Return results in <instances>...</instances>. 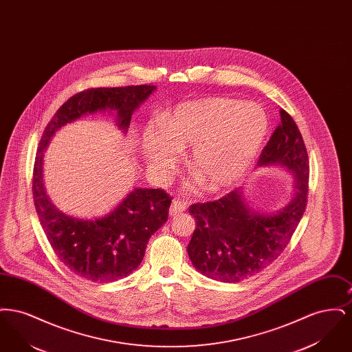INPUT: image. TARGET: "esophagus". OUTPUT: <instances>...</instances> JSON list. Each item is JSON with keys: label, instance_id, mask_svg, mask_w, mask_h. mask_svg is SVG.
I'll return each instance as SVG.
<instances>
[{"label": "esophagus", "instance_id": "34e87169", "mask_svg": "<svg viewBox=\"0 0 352 352\" xmlns=\"http://www.w3.org/2000/svg\"><path fill=\"white\" fill-rule=\"evenodd\" d=\"M186 211V203L184 201H179V199H174L171 206H170V215L174 217L179 212H184Z\"/></svg>", "mask_w": 352, "mask_h": 352}]
</instances>
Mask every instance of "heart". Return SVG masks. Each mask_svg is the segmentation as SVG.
<instances>
[{
    "label": "heart",
    "instance_id": "obj_1",
    "mask_svg": "<svg viewBox=\"0 0 352 352\" xmlns=\"http://www.w3.org/2000/svg\"><path fill=\"white\" fill-rule=\"evenodd\" d=\"M265 111L253 102L207 98L177 105L161 115L157 134L142 137L144 155L154 171L174 166L177 154L191 146L188 166L208 187L237 184L252 168L268 133Z\"/></svg>",
    "mask_w": 352,
    "mask_h": 352
}]
</instances>
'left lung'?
<instances>
[{"instance_id":"left-lung-1","label":"left lung","mask_w":352,"mask_h":352,"mask_svg":"<svg viewBox=\"0 0 352 352\" xmlns=\"http://www.w3.org/2000/svg\"><path fill=\"white\" fill-rule=\"evenodd\" d=\"M281 124L258 158V168L278 166L294 179V192L283 208L254 210L239 187L218 201L197 203L190 214L197 228L187 245L192 265L203 276L239 283L260 273L280 257L307 204L309 158L301 132L292 116L280 111Z\"/></svg>"}]
</instances>
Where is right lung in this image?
<instances>
[{
	"label": "right lung",
	"instance_id": "right-lung-1",
	"mask_svg": "<svg viewBox=\"0 0 352 352\" xmlns=\"http://www.w3.org/2000/svg\"><path fill=\"white\" fill-rule=\"evenodd\" d=\"M155 88L145 84L79 92L56 111L41 138L34 165V206L59 260L87 281L113 283L133 273L144 258L151 234L166 223L171 198L161 188L134 187L101 218L69 217L58 210L46 194L45 151L60 128L98 112H116V125L126 133L134 111Z\"/></svg>",
	"mask_w": 352,
	"mask_h": 352
}]
</instances>
